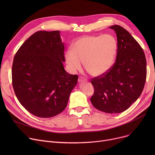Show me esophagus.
I'll list each match as a JSON object with an SVG mask.
<instances>
[{
  "label": "esophagus",
  "instance_id": "1",
  "mask_svg": "<svg viewBox=\"0 0 155 155\" xmlns=\"http://www.w3.org/2000/svg\"><path fill=\"white\" fill-rule=\"evenodd\" d=\"M78 80L79 82H87V79H85V78L82 77H79Z\"/></svg>",
  "mask_w": 155,
  "mask_h": 155
}]
</instances>
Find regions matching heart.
I'll use <instances>...</instances> for the list:
<instances>
[{"label":"heart","mask_w":155,"mask_h":155,"mask_svg":"<svg viewBox=\"0 0 155 155\" xmlns=\"http://www.w3.org/2000/svg\"><path fill=\"white\" fill-rule=\"evenodd\" d=\"M117 50V41L110 35L85 36L73 43L72 50L65 53L64 58L71 71L80 70L84 61L88 73L97 77L110 68Z\"/></svg>","instance_id":"b5f03b06"}]
</instances>
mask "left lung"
I'll return each instance as SVG.
<instances>
[{
  "label": "left lung",
  "instance_id": "left-lung-1",
  "mask_svg": "<svg viewBox=\"0 0 155 155\" xmlns=\"http://www.w3.org/2000/svg\"><path fill=\"white\" fill-rule=\"evenodd\" d=\"M117 36L116 60L104 74L91 83L94 94L91 101L101 111L124 112L141 95L146 79V60L140 45L129 32L119 25L110 27Z\"/></svg>",
  "mask_w": 155,
  "mask_h": 155
}]
</instances>
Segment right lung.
I'll return each mask as SVG.
<instances>
[{
  "instance_id": "add662e5",
  "label": "right lung",
  "mask_w": 155,
  "mask_h": 155,
  "mask_svg": "<svg viewBox=\"0 0 155 155\" xmlns=\"http://www.w3.org/2000/svg\"><path fill=\"white\" fill-rule=\"evenodd\" d=\"M60 31H38L16 52L12 86L21 104L39 117L55 116L66 108L78 75L64 69V47Z\"/></svg>"
}]
</instances>
